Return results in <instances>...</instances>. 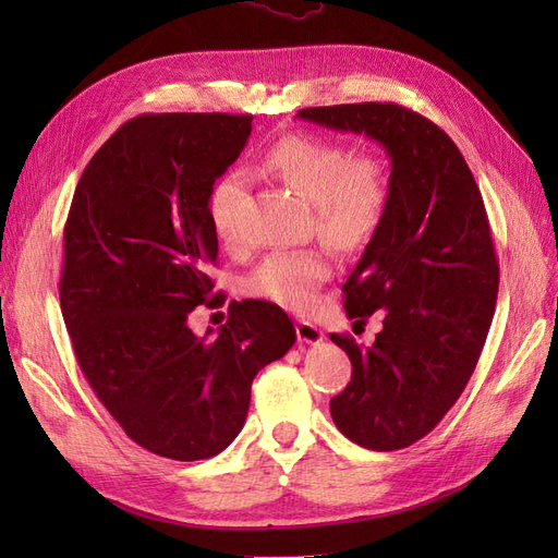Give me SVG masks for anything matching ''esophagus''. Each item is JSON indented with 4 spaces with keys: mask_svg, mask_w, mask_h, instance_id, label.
<instances>
[{
    "mask_svg": "<svg viewBox=\"0 0 558 558\" xmlns=\"http://www.w3.org/2000/svg\"><path fill=\"white\" fill-rule=\"evenodd\" d=\"M295 332H298V340L305 344H318V342H324V337H326L324 330L307 324V320H300V324L295 326Z\"/></svg>",
    "mask_w": 558,
    "mask_h": 558,
    "instance_id": "obj_1",
    "label": "esophagus"
}]
</instances>
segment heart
<instances>
[{
  "label": "heart",
  "instance_id": "b5f03b06",
  "mask_svg": "<svg viewBox=\"0 0 558 558\" xmlns=\"http://www.w3.org/2000/svg\"><path fill=\"white\" fill-rule=\"evenodd\" d=\"M263 170L314 205L320 240L337 251H359L384 226L393 199L388 162L375 154H356L342 142L307 132L283 134L265 150ZM242 179L228 174L214 185L209 218L218 240L242 242ZM332 275L326 248L272 251L246 279V293L291 312H310L316 293Z\"/></svg>",
  "mask_w": 558,
  "mask_h": 558
}]
</instances>
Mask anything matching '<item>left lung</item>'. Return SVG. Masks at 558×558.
Returning a JSON list of instances; mask_svg holds the SVG:
<instances>
[{
    "instance_id": "obj_1",
    "label": "left lung",
    "mask_w": 558,
    "mask_h": 558,
    "mask_svg": "<svg viewBox=\"0 0 558 558\" xmlns=\"http://www.w3.org/2000/svg\"><path fill=\"white\" fill-rule=\"evenodd\" d=\"M298 118L365 134L391 158V209L342 286L353 324L377 312L384 328L373 347L330 335L353 367L330 414L365 449L410 447L459 400L492 328L498 260L482 193L459 146L412 109L361 102Z\"/></svg>"
}]
</instances>
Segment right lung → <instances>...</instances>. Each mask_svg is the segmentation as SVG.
Listing matches in <instances>:
<instances>
[{
	"label": "right lung",
	"instance_id": "add662e5",
	"mask_svg": "<svg viewBox=\"0 0 558 558\" xmlns=\"http://www.w3.org/2000/svg\"><path fill=\"white\" fill-rule=\"evenodd\" d=\"M253 116L144 113L83 170L64 223L60 307L81 373L130 440L174 461L221 453L242 430L251 381L295 344L289 314L230 302L216 337L191 312L214 298L209 197Z\"/></svg>",
	"mask_w": 558,
	"mask_h": 558
}]
</instances>
